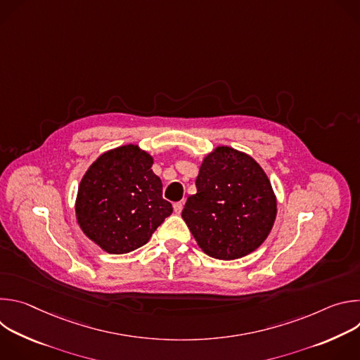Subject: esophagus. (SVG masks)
Segmentation results:
<instances>
[{
  "label": "esophagus",
  "instance_id": "esophagus-1",
  "mask_svg": "<svg viewBox=\"0 0 360 360\" xmlns=\"http://www.w3.org/2000/svg\"><path fill=\"white\" fill-rule=\"evenodd\" d=\"M182 208H184V202H176L174 203V211L176 215H179L182 212Z\"/></svg>",
  "mask_w": 360,
  "mask_h": 360
}]
</instances>
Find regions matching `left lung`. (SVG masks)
Returning a JSON list of instances; mask_svg holds the SVG:
<instances>
[{
  "label": "left lung",
  "instance_id": "left-lung-1",
  "mask_svg": "<svg viewBox=\"0 0 360 360\" xmlns=\"http://www.w3.org/2000/svg\"><path fill=\"white\" fill-rule=\"evenodd\" d=\"M182 219L211 258L233 261L258 249L276 219V195L248 153L221 145L205 155Z\"/></svg>",
  "mask_w": 360,
  "mask_h": 360
}]
</instances>
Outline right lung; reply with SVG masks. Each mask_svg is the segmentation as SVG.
<instances>
[{
    "label": "right lung",
    "mask_w": 360,
    "mask_h": 360,
    "mask_svg": "<svg viewBox=\"0 0 360 360\" xmlns=\"http://www.w3.org/2000/svg\"><path fill=\"white\" fill-rule=\"evenodd\" d=\"M150 153L135 143L110 149L89 165L75 199L84 235L112 255L145 245L172 214Z\"/></svg>",
    "instance_id": "add662e5"
}]
</instances>
